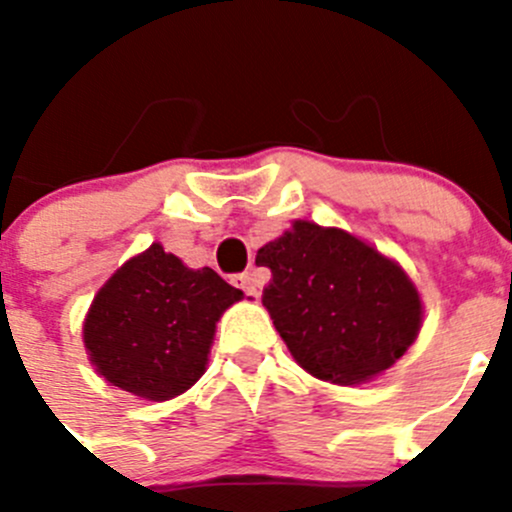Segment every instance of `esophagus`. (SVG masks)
<instances>
[{
	"label": "esophagus",
	"mask_w": 512,
	"mask_h": 512,
	"mask_svg": "<svg viewBox=\"0 0 512 512\" xmlns=\"http://www.w3.org/2000/svg\"><path fill=\"white\" fill-rule=\"evenodd\" d=\"M232 285H235L237 289H242V292H245L247 297H257L255 277H252L250 272H242V275H235V277H232Z\"/></svg>",
	"instance_id": "obj_1"
}]
</instances>
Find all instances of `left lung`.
<instances>
[{"mask_svg": "<svg viewBox=\"0 0 512 512\" xmlns=\"http://www.w3.org/2000/svg\"><path fill=\"white\" fill-rule=\"evenodd\" d=\"M275 329L304 371L352 386L384 374L416 342L423 307L399 262L359 237L294 220L257 250Z\"/></svg>", "mask_w": 512, "mask_h": 512, "instance_id": "obj_1", "label": "left lung"}]
</instances>
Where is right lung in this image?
<instances>
[{"label":"right lung","mask_w":512,"mask_h":512,"mask_svg":"<svg viewBox=\"0 0 512 512\" xmlns=\"http://www.w3.org/2000/svg\"><path fill=\"white\" fill-rule=\"evenodd\" d=\"M242 299L210 267L190 270L153 242L113 272L84 319L91 364L111 386L168 401L205 374L215 324Z\"/></svg>","instance_id":"add662e5"}]
</instances>
